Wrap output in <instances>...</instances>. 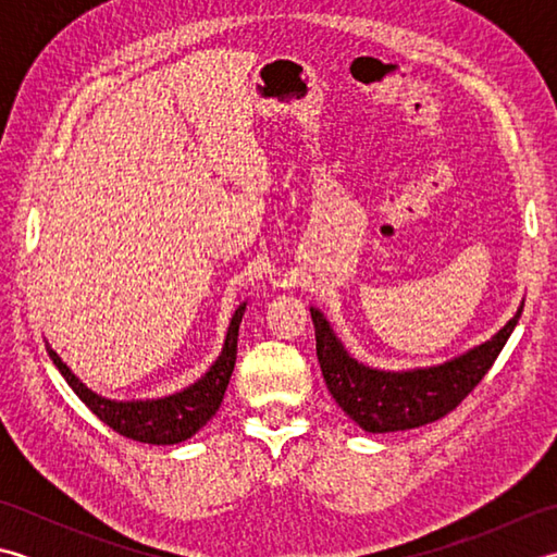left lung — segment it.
Masks as SVG:
<instances>
[{
	"label": "left lung",
	"instance_id": "left-lung-1",
	"mask_svg": "<svg viewBox=\"0 0 557 557\" xmlns=\"http://www.w3.org/2000/svg\"><path fill=\"white\" fill-rule=\"evenodd\" d=\"M522 309L498 335L461 357L433 369L387 373L354 361L333 335L323 313L311 309L315 354L330 395L369 433L419 429L457 409L481 377L491 371Z\"/></svg>",
	"mask_w": 557,
	"mask_h": 557
}]
</instances>
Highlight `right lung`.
Segmentation results:
<instances>
[{
  "mask_svg": "<svg viewBox=\"0 0 557 557\" xmlns=\"http://www.w3.org/2000/svg\"><path fill=\"white\" fill-rule=\"evenodd\" d=\"M244 309L246 304L234 311L230 330H227V339H224L220 359L212 363V369L191 387H186L182 393L162 397V399H146V401L104 399L83 385L52 349H50V357L59 369V373L66 377L71 389H74V393L86 401V407L96 413L102 423H108L112 431H116L124 437H132V441H138V443L174 445L198 433L220 409L224 389H227L232 371H234L236 337H239V323H242Z\"/></svg>",
  "mask_w": 557,
  "mask_h": 557,
  "instance_id": "1",
  "label": "right lung"
}]
</instances>
